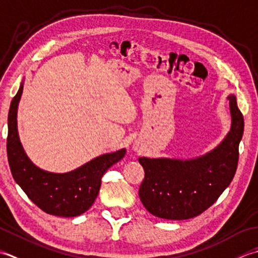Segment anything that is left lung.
<instances>
[{"label":"left lung","instance_id":"1","mask_svg":"<svg viewBox=\"0 0 258 258\" xmlns=\"http://www.w3.org/2000/svg\"><path fill=\"white\" fill-rule=\"evenodd\" d=\"M232 128L216 149L192 160L139 158L145 178L140 201L156 217L182 220L196 217L216 203L237 169L244 117L229 96Z\"/></svg>","mask_w":258,"mask_h":258}]
</instances>
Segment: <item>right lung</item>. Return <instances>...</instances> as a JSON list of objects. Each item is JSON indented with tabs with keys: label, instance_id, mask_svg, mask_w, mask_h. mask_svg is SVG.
Instances as JSON below:
<instances>
[{
	"label": "right lung",
	"instance_id": "1",
	"mask_svg": "<svg viewBox=\"0 0 258 258\" xmlns=\"http://www.w3.org/2000/svg\"><path fill=\"white\" fill-rule=\"evenodd\" d=\"M21 85L9 110L7 151L14 180L31 201L46 214L76 217L92 206L101 186V178L112 165L125 155V149L100 156L68 173H52L39 169L26 157L17 128L18 104L22 94Z\"/></svg>",
	"mask_w": 258,
	"mask_h": 258
}]
</instances>
